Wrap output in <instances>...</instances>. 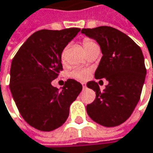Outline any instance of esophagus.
<instances>
[{"mask_svg": "<svg viewBox=\"0 0 153 153\" xmlns=\"http://www.w3.org/2000/svg\"><path fill=\"white\" fill-rule=\"evenodd\" d=\"M81 85H82V88H83L84 89H85V88H87V84H86V83H84V82H82V83H81Z\"/></svg>", "mask_w": 153, "mask_h": 153, "instance_id": "1", "label": "esophagus"}]
</instances>
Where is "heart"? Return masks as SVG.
Wrapping results in <instances>:
<instances>
[{
    "instance_id": "b5f03b06",
    "label": "heart",
    "mask_w": 153,
    "mask_h": 153,
    "mask_svg": "<svg viewBox=\"0 0 153 153\" xmlns=\"http://www.w3.org/2000/svg\"><path fill=\"white\" fill-rule=\"evenodd\" d=\"M95 45V43L93 42V41H91L89 39H85L83 41V46H84L85 51H87L88 49L91 47L92 45ZM61 59H62V61H65V51L62 52ZM70 75L73 77V78H74V79L83 80V79H86L88 77V75H89V71L88 69H84V68H76V69H74L70 73Z\"/></svg>"
}]
</instances>
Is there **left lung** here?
Instances as JSON below:
<instances>
[{
  "label": "left lung",
  "instance_id": "left-lung-1",
  "mask_svg": "<svg viewBox=\"0 0 153 153\" xmlns=\"http://www.w3.org/2000/svg\"><path fill=\"white\" fill-rule=\"evenodd\" d=\"M81 32L94 39L102 50L95 79L108 81L103 92L97 82H88L96 97L87 106V112L102 126L120 125L131 117L140 99L146 75L143 52L131 37L112 27L82 29Z\"/></svg>",
  "mask_w": 153,
  "mask_h": 153
}]
</instances>
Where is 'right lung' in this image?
<instances>
[{"label": "right lung", "mask_w": 153, "mask_h": 153, "mask_svg": "<svg viewBox=\"0 0 153 153\" xmlns=\"http://www.w3.org/2000/svg\"><path fill=\"white\" fill-rule=\"evenodd\" d=\"M79 30H38L25 41L12 60L9 88L13 99L22 118L36 130L51 131L60 127L82 90V85L72 79L65 81L61 91L51 85L62 71L64 49Z\"/></svg>", "instance_id": "obj_1"}]
</instances>
